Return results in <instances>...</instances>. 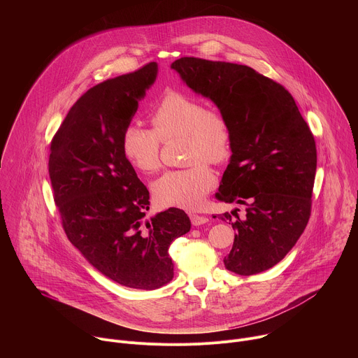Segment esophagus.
<instances>
[{
	"label": "esophagus",
	"instance_id": "obj_1",
	"mask_svg": "<svg viewBox=\"0 0 358 358\" xmlns=\"http://www.w3.org/2000/svg\"><path fill=\"white\" fill-rule=\"evenodd\" d=\"M189 219L192 222L194 226H202L205 223L209 222V219L206 216H202V215H196V213H189Z\"/></svg>",
	"mask_w": 358,
	"mask_h": 358
}]
</instances>
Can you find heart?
I'll return each instance as SVG.
<instances>
[{
  "label": "heart",
  "instance_id": "obj_1",
  "mask_svg": "<svg viewBox=\"0 0 358 358\" xmlns=\"http://www.w3.org/2000/svg\"><path fill=\"white\" fill-rule=\"evenodd\" d=\"M153 129L129 124L121 135L127 160L152 174L162 167V145L184 136L188 169L166 173L153 184L155 199L163 206L198 208L216 182L206 163H222L230 156L231 127L223 111L180 90L166 92L152 107Z\"/></svg>",
  "mask_w": 358,
  "mask_h": 358
}]
</instances>
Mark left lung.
Here are the masks:
<instances>
[{"mask_svg": "<svg viewBox=\"0 0 358 358\" xmlns=\"http://www.w3.org/2000/svg\"><path fill=\"white\" fill-rule=\"evenodd\" d=\"M171 68L213 100L231 127L233 155L215 198L245 205L247 213L219 215L236 231L224 265L243 276L268 271L294 247L310 220L314 135L289 90L251 66L182 57Z\"/></svg>", "mask_w": 358, "mask_h": 358, "instance_id": "1", "label": "left lung"}]
</instances>
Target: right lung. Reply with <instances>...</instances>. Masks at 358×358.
I'll use <instances>...</instances> for the list:
<instances>
[{
    "label": "right lung",
    "mask_w": 358,
    "mask_h": 358,
    "mask_svg": "<svg viewBox=\"0 0 358 358\" xmlns=\"http://www.w3.org/2000/svg\"><path fill=\"white\" fill-rule=\"evenodd\" d=\"M156 73L157 64L149 62L90 87L54 134L48 159L68 240L104 276L141 290L173 279L169 248L191 229L178 208L146 219L149 191L121 149L122 131Z\"/></svg>",
    "instance_id": "obj_1"
}]
</instances>
